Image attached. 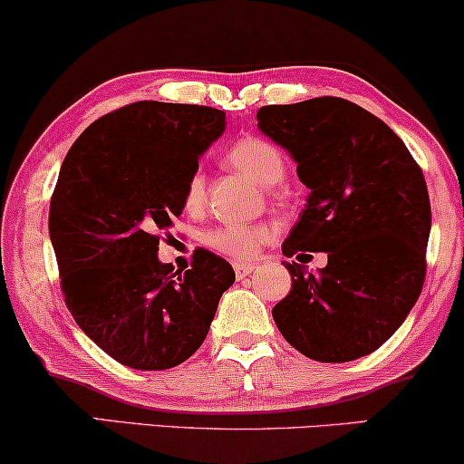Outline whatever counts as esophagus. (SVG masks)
Listing matches in <instances>:
<instances>
[{"mask_svg": "<svg viewBox=\"0 0 464 464\" xmlns=\"http://www.w3.org/2000/svg\"><path fill=\"white\" fill-rule=\"evenodd\" d=\"M251 271H254V265H243V262H237V265H234V273H237V279H245Z\"/></svg>", "mask_w": 464, "mask_h": 464, "instance_id": "obj_1", "label": "esophagus"}]
</instances>
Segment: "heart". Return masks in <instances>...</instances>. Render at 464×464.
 Returning <instances> with one entry per match:
<instances>
[{
	"label": "heart",
	"mask_w": 464,
	"mask_h": 464,
	"mask_svg": "<svg viewBox=\"0 0 464 464\" xmlns=\"http://www.w3.org/2000/svg\"><path fill=\"white\" fill-rule=\"evenodd\" d=\"M227 163L243 171L262 187H273L285 176V157L273 141L265 137H245L227 152ZM206 202V179L202 169H193L182 191L187 213H198ZM273 238L265 223H226L204 234V245L232 260H254L260 249Z\"/></svg>",
	"instance_id": "1"
}]
</instances>
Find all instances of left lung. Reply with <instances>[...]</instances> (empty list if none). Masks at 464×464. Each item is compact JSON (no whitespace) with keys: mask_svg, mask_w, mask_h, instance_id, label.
I'll use <instances>...</instances> for the list:
<instances>
[{"mask_svg":"<svg viewBox=\"0 0 464 464\" xmlns=\"http://www.w3.org/2000/svg\"><path fill=\"white\" fill-rule=\"evenodd\" d=\"M258 127L296 161L307 206L282 245L285 258L324 251L273 307L277 329L305 357L342 363L385 344L426 279L430 199L421 168L382 120L337 96L266 105Z\"/></svg>","mask_w":464,"mask_h":464,"instance_id":"obj_1","label":"left lung"}]
</instances>
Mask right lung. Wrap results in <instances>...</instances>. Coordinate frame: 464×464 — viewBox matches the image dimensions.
I'll return each instance as SVG.
<instances>
[{
    "instance_id": "right-lung-1",
    "label": "right lung",
    "mask_w": 464,
    "mask_h": 464,
    "mask_svg": "<svg viewBox=\"0 0 464 464\" xmlns=\"http://www.w3.org/2000/svg\"><path fill=\"white\" fill-rule=\"evenodd\" d=\"M226 113L204 105L137 101L79 135L53 188L49 237L66 307L118 363L168 370L202 346L230 262L193 251L191 268L157 258L161 232L182 213L198 159L223 133Z\"/></svg>"
}]
</instances>
